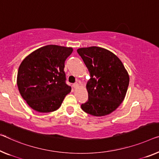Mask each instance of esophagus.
<instances>
[{
	"label": "esophagus",
	"mask_w": 159,
	"mask_h": 159,
	"mask_svg": "<svg viewBox=\"0 0 159 159\" xmlns=\"http://www.w3.org/2000/svg\"><path fill=\"white\" fill-rule=\"evenodd\" d=\"M72 87L75 88V89H77V88L79 87V84H77V83H75V84H73V85H72Z\"/></svg>",
	"instance_id": "1"
}]
</instances>
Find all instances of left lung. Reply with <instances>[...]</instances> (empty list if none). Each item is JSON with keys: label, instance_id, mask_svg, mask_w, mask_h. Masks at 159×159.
I'll list each match as a JSON object with an SVG mask.
<instances>
[{"label": "left lung", "instance_id": "1", "mask_svg": "<svg viewBox=\"0 0 159 159\" xmlns=\"http://www.w3.org/2000/svg\"><path fill=\"white\" fill-rule=\"evenodd\" d=\"M90 74L87 82L88 101L81 105L95 116L108 115L125 98L129 76L119 58L107 49L92 46L77 49Z\"/></svg>", "mask_w": 159, "mask_h": 159}]
</instances>
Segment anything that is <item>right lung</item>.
I'll return each mask as SVG.
<instances>
[{
    "label": "right lung",
    "mask_w": 159,
    "mask_h": 159,
    "mask_svg": "<svg viewBox=\"0 0 159 159\" xmlns=\"http://www.w3.org/2000/svg\"><path fill=\"white\" fill-rule=\"evenodd\" d=\"M72 51V48L46 45L33 51L21 62L17 84L22 97L34 110L56 111L71 92V87L65 83L64 68Z\"/></svg>",
    "instance_id": "obj_1"
}]
</instances>
